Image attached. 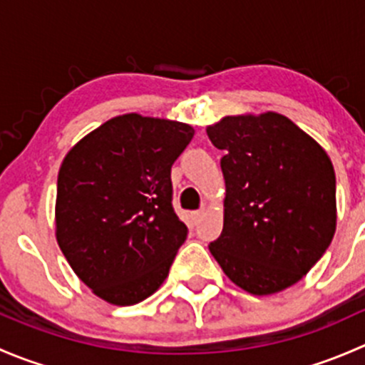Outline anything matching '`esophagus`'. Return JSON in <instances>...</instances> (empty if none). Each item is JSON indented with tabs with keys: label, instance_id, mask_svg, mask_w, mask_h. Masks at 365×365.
Returning a JSON list of instances; mask_svg holds the SVG:
<instances>
[{
	"label": "esophagus",
	"instance_id": "1",
	"mask_svg": "<svg viewBox=\"0 0 365 365\" xmlns=\"http://www.w3.org/2000/svg\"><path fill=\"white\" fill-rule=\"evenodd\" d=\"M203 215H205V210L201 208V210H196V212H192V219H194V222H200L201 219H203Z\"/></svg>",
	"mask_w": 365,
	"mask_h": 365
}]
</instances>
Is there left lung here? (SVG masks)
<instances>
[{
	"label": "left lung",
	"instance_id": "8db88e82",
	"mask_svg": "<svg viewBox=\"0 0 365 365\" xmlns=\"http://www.w3.org/2000/svg\"><path fill=\"white\" fill-rule=\"evenodd\" d=\"M222 150L224 227L210 252L237 286L272 295L300 281L336 233V173L325 150L277 113L206 128Z\"/></svg>",
	"mask_w": 365,
	"mask_h": 365
}]
</instances>
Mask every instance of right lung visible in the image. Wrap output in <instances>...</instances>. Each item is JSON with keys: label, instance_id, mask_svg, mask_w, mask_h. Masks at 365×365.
<instances>
[{"label": "right lung", "instance_id": "1", "mask_svg": "<svg viewBox=\"0 0 365 365\" xmlns=\"http://www.w3.org/2000/svg\"><path fill=\"white\" fill-rule=\"evenodd\" d=\"M192 135L187 123L130 113L95 128L63 159L56 240L102 300L134 305L168 277L189 233L173 208L171 165Z\"/></svg>", "mask_w": 365, "mask_h": 365}]
</instances>
